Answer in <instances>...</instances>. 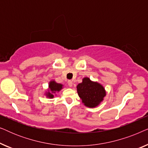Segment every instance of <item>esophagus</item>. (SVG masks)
Here are the masks:
<instances>
[{
  "label": "esophagus",
  "mask_w": 148,
  "mask_h": 148,
  "mask_svg": "<svg viewBox=\"0 0 148 148\" xmlns=\"http://www.w3.org/2000/svg\"><path fill=\"white\" fill-rule=\"evenodd\" d=\"M67 83H68V86H69V87H72L73 86V82H72V81L69 80Z\"/></svg>",
  "instance_id": "obj_1"
}]
</instances>
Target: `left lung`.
<instances>
[{
    "instance_id": "8db88e82",
    "label": "left lung",
    "mask_w": 148,
    "mask_h": 148,
    "mask_svg": "<svg viewBox=\"0 0 148 148\" xmlns=\"http://www.w3.org/2000/svg\"><path fill=\"white\" fill-rule=\"evenodd\" d=\"M77 90L82 102L89 108L98 106L106 95V91L102 85L98 82H92L88 77L83 79L82 83L77 86Z\"/></svg>"
}]
</instances>
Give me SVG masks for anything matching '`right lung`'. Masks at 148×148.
I'll return each mask as SVG.
<instances>
[{
	"instance_id": "right-lung-1",
	"label": "right lung",
	"mask_w": 148,
	"mask_h": 148,
	"mask_svg": "<svg viewBox=\"0 0 148 148\" xmlns=\"http://www.w3.org/2000/svg\"><path fill=\"white\" fill-rule=\"evenodd\" d=\"M62 85L60 84H58L55 81H51L50 82L49 85H48V92H46V96L49 98H54V94L56 92H59L60 90H61L62 89Z\"/></svg>"
}]
</instances>
